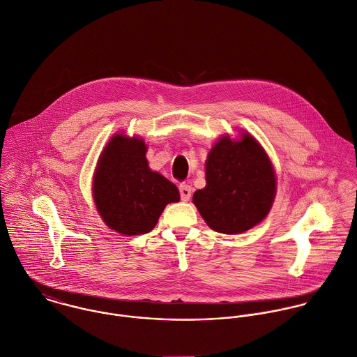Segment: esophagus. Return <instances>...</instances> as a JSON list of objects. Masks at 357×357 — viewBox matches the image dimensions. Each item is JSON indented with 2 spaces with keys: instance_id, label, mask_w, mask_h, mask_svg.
Instances as JSON below:
<instances>
[{
  "instance_id": "esophagus-1",
  "label": "esophagus",
  "mask_w": 357,
  "mask_h": 357,
  "mask_svg": "<svg viewBox=\"0 0 357 357\" xmlns=\"http://www.w3.org/2000/svg\"><path fill=\"white\" fill-rule=\"evenodd\" d=\"M179 193L182 202H189L192 197V188L188 183H181L179 185Z\"/></svg>"
}]
</instances>
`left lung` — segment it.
<instances>
[{"label":"left lung","instance_id":"1","mask_svg":"<svg viewBox=\"0 0 357 357\" xmlns=\"http://www.w3.org/2000/svg\"><path fill=\"white\" fill-rule=\"evenodd\" d=\"M204 189L193 203L207 225L219 233L238 234L258 225L272 208L276 178L271 160L251 135L233 142L223 137L206 162Z\"/></svg>","mask_w":357,"mask_h":357}]
</instances>
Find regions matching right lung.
<instances>
[{"label": "right lung", "instance_id": "add662e5", "mask_svg": "<svg viewBox=\"0 0 357 357\" xmlns=\"http://www.w3.org/2000/svg\"><path fill=\"white\" fill-rule=\"evenodd\" d=\"M138 138L114 135L105 147L93 176V200L106 225L121 234L153 230L168 203L179 202L178 188L146 160Z\"/></svg>", "mask_w": 357, "mask_h": 357}]
</instances>
